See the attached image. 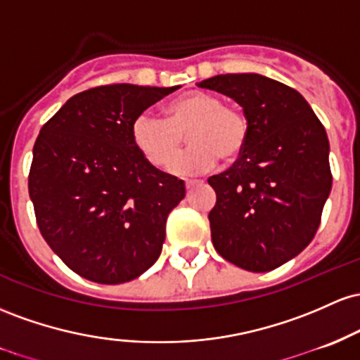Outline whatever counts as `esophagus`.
<instances>
[{"instance_id":"34e87169","label":"esophagus","mask_w":360,"mask_h":360,"mask_svg":"<svg viewBox=\"0 0 360 360\" xmlns=\"http://www.w3.org/2000/svg\"><path fill=\"white\" fill-rule=\"evenodd\" d=\"M199 184L200 180H187L185 181V188H187V191H192V188H195Z\"/></svg>"}]
</instances>
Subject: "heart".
Returning <instances> with one entry per match:
<instances>
[{"label":"heart","instance_id":"b5f03b06","mask_svg":"<svg viewBox=\"0 0 360 360\" xmlns=\"http://www.w3.org/2000/svg\"><path fill=\"white\" fill-rule=\"evenodd\" d=\"M163 112L165 119L144 112L131 124L132 144L155 168L168 167L184 146V136L192 148L169 167L176 175L209 172L219 158L233 163L248 144V117L214 93L188 91L165 105Z\"/></svg>","mask_w":360,"mask_h":360}]
</instances>
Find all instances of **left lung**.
Instances as JSON below:
<instances>
[{"label":"left lung","instance_id":"obj_1","mask_svg":"<svg viewBox=\"0 0 360 360\" xmlns=\"http://www.w3.org/2000/svg\"><path fill=\"white\" fill-rule=\"evenodd\" d=\"M233 98L250 120L243 155L209 179L216 252L250 272H269L311 243L332 191L325 127L300 91L255 72L204 79Z\"/></svg>","mask_w":360,"mask_h":360}]
</instances>
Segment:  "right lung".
Instances as JSON below:
<instances>
[{"instance_id": "1", "label": "right lung", "mask_w": 360, "mask_h": 360, "mask_svg": "<svg viewBox=\"0 0 360 360\" xmlns=\"http://www.w3.org/2000/svg\"><path fill=\"white\" fill-rule=\"evenodd\" d=\"M179 86L105 84L71 96L34 144L28 193L44 240L72 272L132 281L158 260L184 181L151 167L131 124Z\"/></svg>"}]
</instances>
